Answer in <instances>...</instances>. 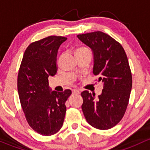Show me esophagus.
<instances>
[{"instance_id": "esophagus-1", "label": "esophagus", "mask_w": 150, "mask_h": 150, "mask_svg": "<svg viewBox=\"0 0 150 150\" xmlns=\"http://www.w3.org/2000/svg\"><path fill=\"white\" fill-rule=\"evenodd\" d=\"M72 93H74V94H79L80 93V91L79 90H78V89H72Z\"/></svg>"}]
</instances>
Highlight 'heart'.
<instances>
[{"instance_id": "1", "label": "heart", "mask_w": 150, "mask_h": 150, "mask_svg": "<svg viewBox=\"0 0 150 150\" xmlns=\"http://www.w3.org/2000/svg\"><path fill=\"white\" fill-rule=\"evenodd\" d=\"M88 51V49L87 48H86V47H81V48H78V49L76 50V51H75V53L83 52V51Z\"/></svg>"}]
</instances>
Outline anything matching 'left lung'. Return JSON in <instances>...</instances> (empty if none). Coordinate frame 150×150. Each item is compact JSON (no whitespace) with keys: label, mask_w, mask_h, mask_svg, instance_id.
<instances>
[{"label":"left lung","mask_w":150,"mask_h":150,"mask_svg":"<svg viewBox=\"0 0 150 150\" xmlns=\"http://www.w3.org/2000/svg\"><path fill=\"white\" fill-rule=\"evenodd\" d=\"M77 37L93 51V73L99 77L102 94L84 91L81 93L82 110L87 122L100 130H107L121 120L126 110L132 88V75L123 48L109 35L100 31Z\"/></svg>","instance_id":"obj_1"}]
</instances>
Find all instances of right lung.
Instances as JSON below:
<instances>
[{
	"instance_id": "add662e5",
	"label": "right lung",
	"mask_w": 150,
	"mask_h": 150,
	"mask_svg": "<svg viewBox=\"0 0 150 150\" xmlns=\"http://www.w3.org/2000/svg\"><path fill=\"white\" fill-rule=\"evenodd\" d=\"M66 40L54 35L32 43L24 53L18 73V93L26 120L43 136L53 135L61 129L65 102L72 93L69 89L51 91L48 80L57 73V53Z\"/></svg>"
}]
</instances>
